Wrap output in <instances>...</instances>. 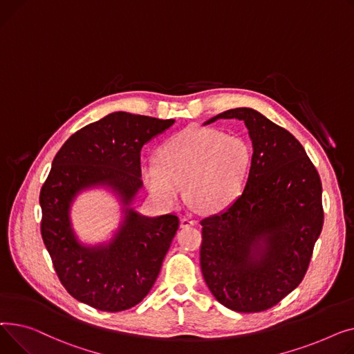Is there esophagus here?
Segmentation results:
<instances>
[{
    "mask_svg": "<svg viewBox=\"0 0 354 354\" xmlns=\"http://www.w3.org/2000/svg\"><path fill=\"white\" fill-rule=\"evenodd\" d=\"M196 224V221L192 218V217H189V216H183L181 218H180V225L184 228V227H190V225H194Z\"/></svg>",
    "mask_w": 354,
    "mask_h": 354,
    "instance_id": "esophagus-1",
    "label": "esophagus"
}]
</instances>
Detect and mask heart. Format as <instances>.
Instances as JSON below:
<instances>
[{
  "instance_id": "1",
  "label": "heart",
  "mask_w": 354,
  "mask_h": 354,
  "mask_svg": "<svg viewBox=\"0 0 354 354\" xmlns=\"http://www.w3.org/2000/svg\"><path fill=\"white\" fill-rule=\"evenodd\" d=\"M252 151L244 138L203 127L183 130L158 150V160L144 161L140 176L164 207L185 196L200 213L228 209L241 194Z\"/></svg>"
}]
</instances>
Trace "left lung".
Listing matches in <instances>:
<instances>
[{"label": "left lung", "mask_w": 354, "mask_h": 354, "mask_svg": "<svg viewBox=\"0 0 354 354\" xmlns=\"http://www.w3.org/2000/svg\"><path fill=\"white\" fill-rule=\"evenodd\" d=\"M241 120L253 156L240 197L201 220V273L218 303L239 313L276 306L300 284L323 227L322 181L303 145L253 109L207 120Z\"/></svg>", "instance_id": "left-lung-1"}]
</instances>
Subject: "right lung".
<instances>
[{
  "label": "right lung",
  "mask_w": 354,
  "mask_h": 354,
  "mask_svg": "<svg viewBox=\"0 0 354 354\" xmlns=\"http://www.w3.org/2000/svg\"><path fill=\"white\" fill-rule=\"evenodd\" d=\"M173 124L115 111L78 130L54 157L39 193L41 236L61 284L75 300L114 313L138 304L156 283L178 217H147L133 204L142 189V145ZM93 188L116 197L122 218L109 242L84 245L72 227L71 205Z\"/></svg>",
  "instance_id": "obj_1"
}]
</instances>
